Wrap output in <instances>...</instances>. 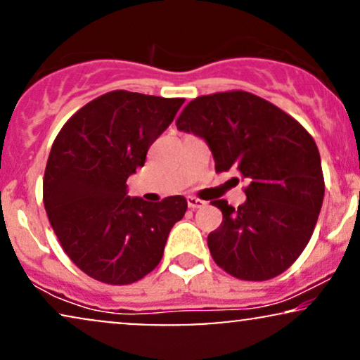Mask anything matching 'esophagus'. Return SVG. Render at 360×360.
<instances>
[{
    "label": "esophagus",
    "mask_w": 360,
    "mask_h": 360,
    "mask_svg": "<svg viewBox=\"0 0 360 360\" xmlns=\"http://www.w3.org/2000/svg\"><path fill=\"white\" fill-rule=\"evenodd\" d=\"M187 203H188V207L192 208V210H195V208L205 207V202L200 200V198H197V197H188L187 198Z\"/></svg>",
    "instance_id": "obj_1"
}]
</instances>
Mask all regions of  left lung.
Wrapping results in <instances>:
<instances>
[{
  "mask_svg": "<svg viewBox=\"0 0 360 360\" xmlns=\"http://www.w3.org/2000/svg\"><path fill=\"white\" fill-rule=\"evenodd\" d=\"M176 128L207 141L217 172L233 168L247 180L243 205L212 202L224 215L207 238L215 264L248 282L285 272L312 237L326 190L312 135L278 106L242 90L197 96Z\"/></svg>",
  "mask_w": 360,
  "mask_h": 360,
  "instance_id": "1",
  "label": "left lung"
}]
</instances>
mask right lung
<instances>
[{"label":"right lung","instance_id":"1","mask_svg":"<svg viewBox=\"0 0 360 360\" xmlns=\"http://www.w3.org/2000/svg\"><path fill=\"white\" fill-rule=\"evenodd\" d=\"M185 98L115 90L79 108L53 141L43 203L58 242L95 281L128 285L157 267L168 233L184 219L181 195L148 203L127 195L150 145Z\"/></svg>","mask_w":360,"mask_h":360}]
</instances>
